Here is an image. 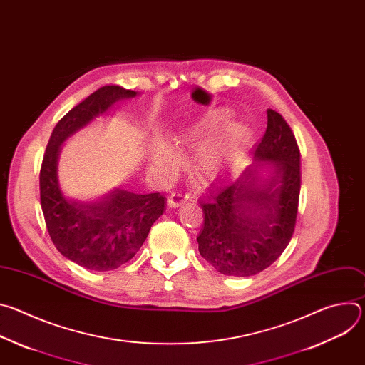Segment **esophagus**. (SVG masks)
Wrapping results in <instances>:
<instances>
[{"label":"esophagus","mask_w":365,"mask_h":365,"mask_svg":"<svg viewBox=\"0 0 365 365\" xmlns=\"http://www.w3.org/2000/svg\"><path fill=\"white\" fill-rule=\"evenodd\" d=\"M189 200V195L185 192H172L168 197V203L170 207H179L182 203Z\"/></svg>","instance_id":"obj_1"}]
</instances>
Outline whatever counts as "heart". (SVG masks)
<instances>
[{
    "instance_id": "heart-1",
    "label": "heart",
    "mask_w": 365,
    "mask_h": 365,
    "mask_svg": "<svg viewBox=\"0 0 365 365\" xmlns=\"http://www.w3.org/2000/svg\"><path fill=\"white\" fill-rule=\"evenodd\" d=\"M225 114L222 111L210 113L202 120H199L195 125L187 128L185 133L180 134L182 140H200L212 135L218 127L222 124ZM240 135V127L232 125L221 137L210 145H205L199 150L196 158L193 160V172L202 180H214L217 179L222 170L225 163V153L232 145L235 138ZM176 155L175 153L165 144L158 143L155 148L153 150L151 163L155 169L166 170L175 163Z\"/></svg>"
}]
</instances>
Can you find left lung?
Wrapping results in <instances>:
<instances>
[{"instance_id":"obj_1","label":"left lung","mask_w":365,"mask_h":365,"mask_svg":"<svg viewBox=\"0 0 365 365\" xmlns=\"http://www.w3.org/2000/svg\"><path fill=\"white\" fill-rule=\"evenodd\" d=\"M300 193V151L286 120L267 110V130L252 163L215 183L203 199L199 252L217 272L248 277L270 267L294 231Z\"/></svg>"}]
</instances>
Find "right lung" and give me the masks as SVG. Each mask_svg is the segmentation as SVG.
<instances>
[{
	"label": "right lung",
	"mask_w": 365,
	"mask_h": 365,
	"mask_svg": "<svg viewBox=\"0 0 365 365\" xmlns=\"http://www.w3.org/2000/svg\"><path fill=\"white\" fill-rule=\"evenodd\" d=\"M135 95L117 85L96 89L56 124L43 155L40 202L48 235L62 255L88 270L110 272L130 262L166 210L160 193L137 195L115 187L96 202H79L66 197L59 186L58 159L63 141L115 102Z\"/></svg>",
	"instance_id": "obj_1"
}]
</instances>
